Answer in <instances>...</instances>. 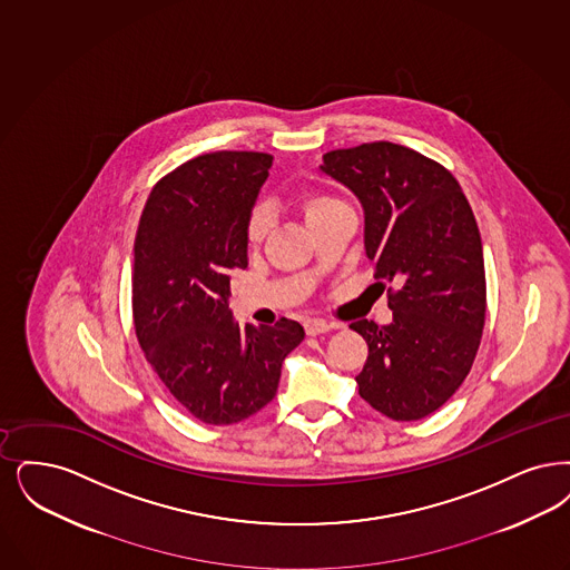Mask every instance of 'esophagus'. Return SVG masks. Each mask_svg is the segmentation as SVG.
Returning <instances> with one entry per match:
<instances>
[{
    "mask_svg": "<svg viewBox=\"0 0 570 570\" xmlns=\"http://www.w3.org/2000/svg\"><path fill=\"white\" fill-rule=\"evenodd\" d=\"M331 328V324L326 322V320H320V318H309L305 320V333L307 335H320V333H326Z\"/></svg>",
    "mask_w": 570,
    "mask_h": 570,
    "instance_id": "1",
    "label": "esophagus"
}]
</instances>
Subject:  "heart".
Masks as SVG:
<instances>
[{
	"label": "heart",
	"mask_w": 570,
	"mask_h": 570,
	"mask_svg": "<svg viewBox=\"0 0 570 570\" xmlns=\"http://www.w3.org/2000/svg\"><path fill=\"white\" fill-rule=\"evenodd\" d=\"M335 204H340V202L333 199V197H328V195H307V197L303 199V209H305V216L312 218L314 214H318L322 209H326V207H331V205ZM267 230H269V216H267V212H265L263 207H258V209L252 212L250 220H248V230H246L248 244H250V246L261 244V242L265 239Z\"/></svg>",
	"instance_id": "obj_1"
}]
</instances>
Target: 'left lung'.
<instances>
[{
    "mask_svg": "<svg viewBox=\"0 0 570 570\" xmlns=\"http://www.w3.org/2000/svg\"><path fill=\"white\" fill-rule=\"evenodd\" d=\"M320 169L365 209L366 258L392 322H352L368 345L358 394L396 422L439 410L469 375L485 322L483 248L454 176L411 148L371 141L331 150Z\"/></svg>",
    "mask_w": 570,
    "mask_h": 570,
    "instance_id": "1",
    "label": "left lung"
}]
</instances>
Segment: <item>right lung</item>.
<instances>
[{"label": "right lung", "instance_id": "obj_1", "mask_svg": "<svg viewBox=\"0 0 570 570\" xmlns=\"http://www.w3.org/2000/svg\"><path fill=\"white\" fill-rule=\"evenodd\" d=\"M267 153L220 150L155 184L137 227L134 324L146 361L204 424H235L274 401L295 320L242 328L230 275L248 267V220L269 176Z\"/></svg>", "mask_w": 570, "mask_h": 570}]
</instances>
